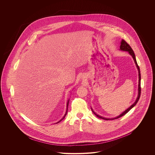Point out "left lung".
Masks as SVG:
<instances>
[{
    "label": "left lung",
    "instance_id": "1",
    "mask_svg": "<svg viewBox=\"0 0 155 155\" xmlns=\"http://www.w3.org/2000/svg\"><path fill=\"white\" fill-rule=\"evenodd\" d=\"M120 49L121 51H128V52H129V54L133 57V59H134V62H135V65H136V66H137V68H138V78H139V80H138V96H137V99H136L135 103H134L133 104H132L129 108H128L126 110L124 111L122 114H120L119 116H117V117H114V118L109 119V118H106V117H102V116H100L97 114L93 111V110L92 109V108H91V110L92 111V112H93L98 117H99V118H100V119H104V120H114V119H118V118H119V117L123 116L124 115H125L126 113H127L133 107H134L136 105V104L137 103V102H138V100H139V98H140V95H141V74H140V70L139 66H138V64H137V61H136V58H135V54H134V51H133V49H132L131 47L130 46V45L128 44L125 41H124V40L122 39V41H121L120 46Z\"/></svg>",
    "mask_w": 155,
    "mask_h": 155
}]
</instances>
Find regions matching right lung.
<instances>
[{"mask_svg":"<svg viewBox=\"0 0 155 155\" xmlns=\"http://www.w3.org/2000/svg\"><path fill=\"white\" fill-rule=\"evenodd\" d=\"M68 102H69V100H68V102H67V110L66 112V113H65V114H64V117H63V118H62V119H61V120H60L59 122H58L57 123H58V122H61V120H63V119H64V117H66V116L67 114V110H67V109H68Z\"/></svg>","mask_w":155,"mask_h":155,"instance_id":"right-lung-1","label":"right lung"}]
</instances>
